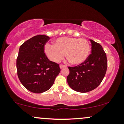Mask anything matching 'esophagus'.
Wrapping results in <instances>:
<instances>
[{
    "label": "esophagus",
    "mask_w": 124,
    "mask_h": 124,
    "mask_svg": "<svg viewBox=\"0 0 124 124\" xmlns=\"http://www.w3.org/2000/svg\"><path fill=\"white\" fill-rule=\"evenodd\" d=\"M66 68V66H65V65H60V68H61V69H63V68Z\"/></svg>",
    "instance_id": "obj_1"
}]
</instances>
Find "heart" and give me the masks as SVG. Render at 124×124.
Here are the masks:
<instances>
[{"label": "heart", "instance_id": "b5f03b06", "mask_svg": "<svg viewBox=\"0 0 124 124\" xmlns=\"http://www.w3.org/2000/svg\"><path fill=\"white\" fill-rule=\"evenodd\" d=\"M45 52L48 58L54 62H59L65 55L71 63L77 65L87 59L90 45L86 39L64 37L58 38L54 45L46 44Z\"/></svg>", "mask_w": 124, "mask_h": 124}]
</instances>
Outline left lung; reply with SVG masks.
<instances>
[{
    "instance_id": "8db88e82",
    "label": "left lung",
    "mask_w": 124,
    "mask_h": 124,
    "mask_svg": "<svg viewBox=\"0 0 124 124\" xmlns=\"http://www.w3.org/2000/svg\"><path fill=\"white\" fill-rule=\"evenodd\" d=\"M92 54L83 63L69 67L67 81L71 89L80 93H86L95 89L101 83L107 68L106 52L101 45L92 39Z\"/></svg>"
}]
</instances>
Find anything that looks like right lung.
I'll list each match as a JSON object with an SVG mask.
<instances>
[{
    "mask_svg": "<svg viewBox=\"0 0 124 124\" xmlns=\"http://www.w3.org/2000/svg\"><path fill=\"white\" fill-rule=\"evenodd\" d=\"M49 39L46 35H36L19 48L16 62L18 79L32 93L49 90L61 71L59 65L49 61L44 52V46Z\"/></svg>",
    "mask_w": 124,
    "mask_h": 124,
    "instance_id": "right-lung-1",
    "label": "right lung"
}]
</instances>
